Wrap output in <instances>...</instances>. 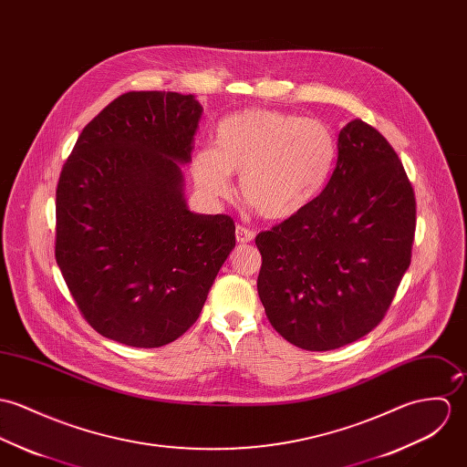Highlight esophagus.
Returning a JSON list of instances; mask_svg holds the SVG:
<instances>
[{"label":"esophagus","mask_w":467,"mask_h":467,"mask_svg":"<svg viewBox=\"0 0 467 467\" xmlns=\"http://www.w3.org/2000/svg\"><path fill=\"white\" fill-rule=\"evenodd\" d=\"M254 231L244 227V225H236V242L238 244H251L254 240Z\"/></svg>","instance_id":"34e87169"}]
</instances>
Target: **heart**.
Wrapping results in <instances>:
<instances>
[{"instance_id": "1", "label": "heart", "mask_w": 467, "mask_h": 467, "mask_svg": "<svg viewBox=\"0 0 467 467\" xmlns=\"http://www.w3.org/2000/svg\"><path fill=\"white\" fill-rule=\"evenodd\" d=\"M335 161V136L320 119L253 107L218 121L213 149L197 152L192 171L214 201L231 197L240 173L242 197L265 218L286 220L322 193Z\"/></svg>"}]
</instances>
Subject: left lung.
<instances>
[{"mask_svg": "<svg viewBox=\"0 0 467 467\" xmlns=\"http://www.w3.org/2000/svg\"><path fill=\"white\" fill-rule=\"evenodd\" d=\"M337 149L313 204L256 236L266 317L306 351L342 348L376 327L412 256L414 190L394 149L362 119L340 130Z\"/></svg>", "mask_w": 467, "mask_h": 467, "instance_id": "left-lung-1", "label": "left lung"}]
</instances>
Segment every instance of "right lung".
<instances>
[{"mask_svg":"<svg viewBox=\"0 0 467 467\" xmlns=\"http://www.w3.org/2000/svg\"><path fill=\"white\" fill-rule=\"evenodd\" d=\"M202 105L193 95L132 91L82 130L57 186L55 258L105 338L161 348L199 318L236 245L227 214L188 209Z\"/></svg>","mask_w":467,"mask_h":467,"instance_id":"1","label":"right lung"}]
</instances>
